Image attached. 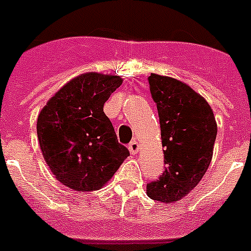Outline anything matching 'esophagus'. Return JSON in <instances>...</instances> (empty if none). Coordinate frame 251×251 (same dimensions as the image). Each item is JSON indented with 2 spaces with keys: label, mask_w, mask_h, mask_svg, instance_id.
Masks as SVG:
<instances>
[{
  "label": "esophagus",
  "mask_w": 251,
  "mask_h": 251,
  "mask_svg": "<svg viewBox=\"0 0 251 251\" xmlns=\"http://www.w3.org/2000/svg\"><path fill=\"white\" fill-rule=\"evenodd\" d=\"M138 150H139V145H138L137 141H131L129 143V151L131 153H137Z\"/></svg>",
  "instance_id": "1"
}]
</instances>
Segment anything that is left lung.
<instances>
[{"label":"left lung","instance_id":"8db88e82","mask_svg":"<svg viewBox=\"0 0 251 251\" xmlns=\"http://www.w3.org/2000/svg\"><path fill=\"white\" fill-rule=\"evenodd\" d=\"M149 83L159 113L165 167L159 178L147 183V195L159 202H176L208 169L218 126L208 102L187 84L157 74L149 76Z\"/></svg>","mask_w":251,"mask_h":251}]
</instances>
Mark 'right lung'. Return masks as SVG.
Instances as JSON below:
<instances>
[{
    "label": "right lung",
    "mask_w": 251,
    "mask_h": 251,
    "mask_svg": "<svg viewBox=\"0 0 251 251\" xmlns=\"http://www.w3.org/2000/svg\"><path fill=\"white\" fill-rule=\"evenodd\" d=\"M122 84L117 75L87 73L53 96L37 117V138L48 167L62 185L98 190L112 178L129 150L118 143L102 106Z\"/></svg>",
    "instance_id": "right-lung-1"
}]
</instances>
